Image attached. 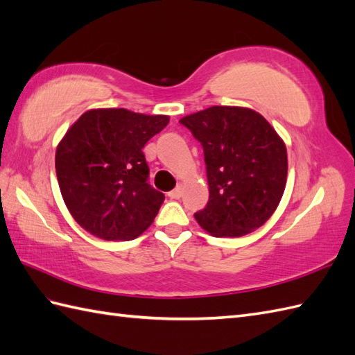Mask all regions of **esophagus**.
Returning <instances> with one entry per match:
<instances>
[{
	"instance_id": "34e87169",
	"label": "esophagus",
	"mask_w": 355,
	"mask_h": 355,
	"mask_svg": "<svg viewBox=\"0 0 355 355\" xmlns=\"http://www.w3.org/2000/svg\"><path fill=\"white\" fill-rule=\"evenodd\" d=\"M168 195H169V198H172V199H180L181 196H183V187L177 186L174 190H171V192H169Z\"/></svg>"
}]
</instances>
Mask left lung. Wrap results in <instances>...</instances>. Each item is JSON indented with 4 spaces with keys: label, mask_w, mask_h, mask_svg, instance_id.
I'll use <instances>...</instances> for the list:
<instances>
[{
    "label": "left lung",
    "mask_w": 355,
    "mask_h": 355,
    "mask_svg": "<svg viewBox=\"0 0 355 355\" xmlns=\"http://www.w3.org/2000/svg\"><path fill=\"white\" fill-rule=\"evenodd\" d=\"M202 144L210 199L195 213L214 237H243L264 225L288 177L286 145L250 107L211 106L180 120Z\"/></svg>",
    "instance_id": "left-lung-1"
}]
</instances>
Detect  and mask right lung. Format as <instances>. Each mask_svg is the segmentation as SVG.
Segmentation results:
<instances>
[{
	"label": "right lung",
	"instance_id": "obj_1",
	"mask_svg": "<svg viewBox=\"0 0 355 355\" xmlns=\"http://www.w3.org/2000/svg\"><path fill=\"white\" fill-rule=\"evenodd\" d=\"M168 123V115L98 107L69 127L57 147L55 171L67 210L85 231L129 241L148 230L165 195L147 183L142 148Z\"/></svg>",
	"mask_w": 355,
	"mask_h": 355
}]
</instances>
